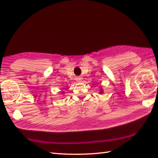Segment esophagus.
Masks as SVG:
<instances>
[{
    "label": "esophagus",
    "mask_w": 158,
    "mask_h": 158,
    "mask_svg": "<svg viewBox=\"0 0 158 158\" xmlns=\"http://www.w3.org/2000/svg\"><path fill=\"white\" fill-rule=\"evenodd\" d=\"M78 81V82H81V79L79 78V79H78V81Z\"/></svg>",
    "instance_id": "1"
}]
</instances>
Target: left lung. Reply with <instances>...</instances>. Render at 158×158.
Here are the masks:
<instances>
[{
    "mask_svg": "<svg viewBox=\"0 0 158 158\" xmlns=\"http://www.w3.org/2000/svg\"><path fill=\"white\" fill-rule=\"evenodd\" d=\"M100 94H103V90H102V89L101 88V89H100V92H99Z\"/></svg>",
    "mask_w": 158,
    "mask_h": 158,
    "instance_id": "1",
    "label": "left lung"
}]
</instances>
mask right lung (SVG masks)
Masks as SVG:
<instances>
[{
  "label": "right lung",
  "mask_w": 158,
  "mask_h": 158,
  "mask_svg": "<svg viewBox=\"0 0 158 158\" xmlns=\"http://www.w3.org/2000/svg\"><path fill=\"white\" fill-rule=\"evenodd\" d=\"M62 94H64V92H62Z\"/></svg>",
  "instance_id": "1"
}]
</instances>
